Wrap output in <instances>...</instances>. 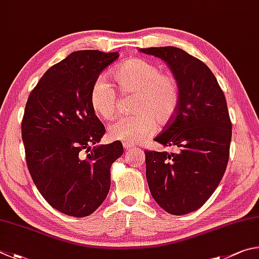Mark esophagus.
I'll return each instance as SVG.
<instances>
[{"instance_id":"esophagus-1","label":"esophagus","mask_w":259,"mask_h":259,"mask_svg":"<svg viewBox=\"0 0 259 259\" xmlns=\"http://www.w3.org/2000/svg\"><path fill=\"white\" fill-rule=\"evenodd\" d=\"M122 147H124L125 150H133V149H137L133 146V144H130V143H126V142L122 143Z\"/></svg>"}]
</instances>
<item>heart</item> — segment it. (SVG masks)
I'll return each mask as SVG.
<instances>
[{
  "mask_svg": "<svg viewBox=\"0 0 259 259\" xmlns=\"http://www.w3.org/2000/svg\"><path fill=\"white\" fill-rule=\"evenodd\" d=\"M111 76L121 94L135 93L133 116L116 119L109 126V138L126 143H139L156 130V120L166 125L173 119L181 100L180 85L169 72L146 59L132 58L112 70ZM92 110L102 119L115 116L118 95L115 89L102 78L97 79L90 91Z\"/></svg>",
  "mask_w": 259,
  "mask_h": 259,
  "instance_id": "obj_1",
  "label": "heart"
}]
</instances>
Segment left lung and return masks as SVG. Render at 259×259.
<instances>
[{
	"label": "left lung",
	"instance_id": "left-lung-1",
	"mask_svg": "<svg viewBox=\"0 0 259 259\" xmlns=\"http://www.w3.org/2000/svg\"><path fill=\"white\" fill-rule=\"evenodd\" d=\"M164 60L180 85L175 117L155 141L178 152L146 151L151 196L171 215L200 208L225 173L232 138L225 95L201 60L174 47L140 49Z\"/></svg>",
	"mask_w": 259,
	"mask_h": 259
}]
</instances>
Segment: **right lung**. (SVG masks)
Masks as SVG:
<instances>
[{
  "instance_id": "add662e5",
  "label": "right lung",
  "mask_w": 259,
  "mask_h": 259,
  "mask_svg": "<svg viewBox=\"0 0 259 259\" xmlns=\"http://www.w3.org/2000/svg\"><path fill=\"white\" fill-rule=\"evenodd\" d=\"M119 57L83 50L52 66L27 100L21 135L29 174L43 198L62 214L85 217L106 199L110 167L122 144L100 142L106 128L90 104L101 71Z\"/></svg>"
}]
</instances>
